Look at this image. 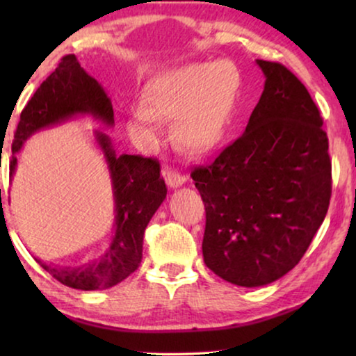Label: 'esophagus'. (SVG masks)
I'll return each mask as SVG.
<instances>
[{
	"instance_id": "esophagus-1",
	"label": "esophagus",
	"mask_w": 356,
	"mask_h": 356,
	"mask_svg": "<svg viewBox=\"0 0 356 356\" xmlns=\"http://www.w3.org/2000/svg\"><path fill=\"white\" fill-rule=\"evenodd\" d=\"M163 177H165V181H167L170 188H178V186H181V184H184V181H186L184 175H181L173 168H165L163 170Z\"/></svg>"
}]
</instances>
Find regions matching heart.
<instances>
[{"label": "heart", "instance_id": "heart-1", "mask_svg": "<svg viewBox=\"0 0 356 356\" xmlns=\"http://www.w3.org/2000/svg\"><path fill=\"white\" fill-rule=\"evenodd\" d=\"M240 84V72L227 60L165 71L145 84L143 100L131 105L129 126L149 143H157L160 118L175 120L179 147L206 155L225 136Z\"/></svg>", "mask_w": 356, "mask_h": 356}]
</instances>
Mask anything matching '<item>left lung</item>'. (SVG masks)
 Segmentation results:
<instances>
[{
  "label": "left lung",
  "mask_w": 356,
  "mask_h": 356,
  "mask_svg": "<svg viewBox=\"0 0 356 356\" xmlns=\"http://www.w3.org/2000/svg\"><path fill=\"white\" fill-rule=\"evenodd\" d=\"M256 63L266 84L245 133L191 172L206 207L204 262L240 286L267 285L298 264L332 193L327 134L309 92L280 63Z\"/></svg>",
  "instance_id": "left-lung-1"
}]
</instances>
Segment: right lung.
Returning a JSON list of instances; mask_svg holds the SVG:
<instances>
[{
    "mask_svg": "<svg viewBox=\"0 0 356 356\" xmlns=\"http://www.w3.org/2000/svg\"><path fill=\"white\" fill-rule=\"evenodd\" d=\"M77 115H92L108 126L115 123L113 106L104 87L82 70L74 55H66L24 106L13 140L11 177L17 165L16 154L33 133ZM95 139L104 150L113 183L115 236L111 245L100 259L82 267H55L35 259L58 282L77 290L110 289L138 269L145 227L167 196L157 160L116 155L104 133H95Z\"/></svg>",
    "mask_w": 356,
    "mask_h": 356,
    "instance_id": "1",
    "label": "right lung"
}]
</instances>
